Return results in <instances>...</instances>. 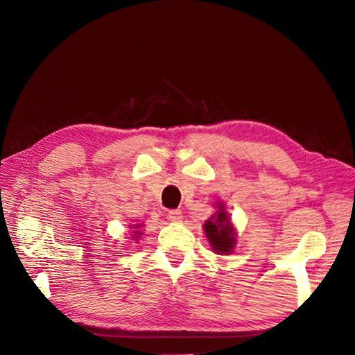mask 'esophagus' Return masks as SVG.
<instances>
[{
	"label": "esophagus",
	"instance_id": "34e87169",
	"mask_svg": "<svg viewBox=\"0 0 355 355\" xmlns=\"http://www.w3.org/2000/svg\"><path fill=\"white\" fill-rule=\"evenodd\" d=\"M167 218L171 219L172 223H180L183 215H182V211H180V209H171V211L167 212Z\"/></svg>",
	"mask_w": 355,
	"mask_h": 355
}]
</instances>
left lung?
Returning <instances> with one entry per match:
<instances>
[{"label": "left lung", "mask_w": 355, "mask_h": 355, "mask_svg": "<svg viewBox=\"0 0 355 355\" xmlns=\"http://www.w3.org/2000/svg\"><path fill=\"white\" fill-rule=\"evenodd\" d=\"M218 211L204 224L207 239L216 254H231L237 240L235 228L231 224L230 214L225 211L224 204H218Z\"/></svg>", "instance_id": "8db88e82"}]
</instances>
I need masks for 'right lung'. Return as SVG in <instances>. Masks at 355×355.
I'll list each match as a JSON object with an SVG mask.
<instances>
[{"label":"right lung","instance_id":"obj_1","mask_svg":"<svg viewBox=\"0 0 355 355\" xmlns=\"http://www.w3.org/2000/svg\"><path fill=\"white\" fill-rule=\"evenodd\" d=\"M134 228H141V225H140V224H136V225H134ZM140 235H141V232L137 230V231H134V235H132V237L137 240V239L140 237Z\"/></svg>","mask_w":355,"mask_h":355}]
</instances>
